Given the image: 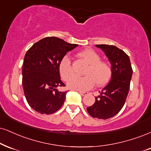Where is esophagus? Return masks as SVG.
Returning <instances> with one entry per match:
<instances>
[{"label": "esophagus", "instance_id": "obj_1", "mask_svg": "<svg viewBox=\"0 0 151 151\" xmlns=\"http://www.w3.org/2000/svg\"><path fill=\"white\" fill-rule=\"evenodd\" d=\"M78 92L81 94L82 96H85L87 94H88V92H81V91H78Z\"/></svg>", "mask_w": 151, "mask_h": 151}]
</instances>
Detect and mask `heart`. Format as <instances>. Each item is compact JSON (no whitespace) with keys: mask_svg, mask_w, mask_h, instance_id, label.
<instances>
[{"mask_svg":"<svg viewBox=\"0 0 151 151\" xmlns=\"http://www.w3.org/2000/svg\"><path fill=\"white\" fill-rule=\"evenodd\" d=\"M80 58L87 64L84 71L85 76L75 77L73 76L70 59L68 56H64L59 63V71L61 78L68 81V87L72 90L85 91L93 87L94 83L97 86H103L109 83L112 76V68L106 61H101V57L94 50L85 49L78 53Z\"/></svg>","mask_w":151,"mask_h":151,"instance_id":"obj_1","label":"heart"}]
</instances>
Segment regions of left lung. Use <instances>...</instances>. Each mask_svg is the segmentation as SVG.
I'll list each match as a JSON object with an SVG mask.
<instances>
[{"label":"left lung","mask_w":151,"mask_h":151,"mask_svg":"<svg viewBox=\"0 0 151 151\" xmlns=\"http://www.w3.org/2000/svg\"><path fill=\"white\" fill-rule=\"evenodd\" d=\"M104 51L112 68V76L107 85L102 89L95 102L87 111L91 116L106 120L120 112L129 92L132 68L129 56L117 47L109 45H96Z\"/></svg>","instance_id":"8db88e82"}]
</instances>
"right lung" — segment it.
Returning <instances> with one entry per match:
<instances>
[{
	"label": "right lung",
	"instance_id": "add662e5",
	"mask_svg": "<svg viewBox=\"0 0 151 151\" xmlns=\"http://www.w3.org/2000/svg\"><path fill=\"white\" fill-rule=\"evenodd\" d=\"M78 45L57 37L41 39L26 53L22 68V85L26 99L31 109L41 114L55 113L62 106L66 91L61 81L59 65L66 54Z\"/></svg>",
	"mask_w": 151,
	"mask_h": 151
}]
</instances>
